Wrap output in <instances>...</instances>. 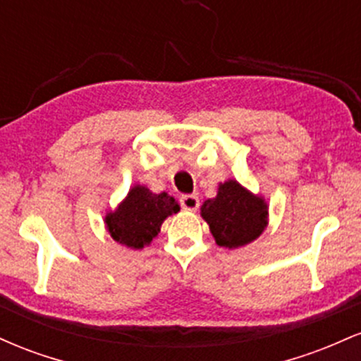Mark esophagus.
I'll return each instance as SVG.
<instances>
[{"mask_svg":"<svg viewBox=\"0 0 361 361\" xmlns=\"http://www.w3.org/2000/svg\"><path fill=\"white\" fill-rule=\"evenodd\" d=\"M180 204H181V209H183V210H190V212H195V210L200 207V200H198L197 195H183V197L180 198Z\"/></svg>","mask_w":361,"mask_h":361,"instance_id":"esophagus-1","label":"esophagus"}]
</instances>
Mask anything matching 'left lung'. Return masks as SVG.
Wrapping results in <instances>:
<instances>
[{
    "label": "left lung",
    "instance_id": "left-lung-1",
    "mask_svg": "<svg viewBox=\"0 0 361 361\" xmlns=\"http://www.w3.org/2000/svg\"><path fill=\"white\" fill-rule=\"evenodd\" d=\"M202 217L209 224L219 246L239 247L263 233L268 210L263 198L229 180L219 186L217 197L204 202Z\"/></svg>",
    "mask_w": 361,
    "mask_h": 361
}]
</instances>
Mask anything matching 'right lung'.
<instances>
[{
    "mask_svg": "<svg viewBox=\"0 0 361 361\" xmlns=\"http://www.w3.org/2000/svg\"><path fill=\"white\" fill-rule=\"evenodd\" d=\"M180 212V205L168 193H152L146 186H134L115 212L106 215L111 238L127 247L140 250L151 244L168 215Z\"/></svg>",
    "mask_w": 361,
    "mask_h": 361,
    "instance_id": "add662e5",
    "label": "right lung"
}]
</instances>
